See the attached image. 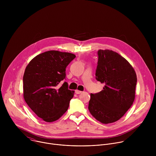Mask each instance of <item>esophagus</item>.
Listing matches in <instances>:
<instances>
[{
    "instance_id": "obj_1",
    "label": "esophagus",
    "mask_w": 156,
    "mask_h": 156,
    "mask_svg": "<svg viewBox=\"0 0 156 156\" xmlns=\"http://www.w3.org/2000/svg\"><path fill=\"white\" fill-rule=\"evenodd\" d=\"M82 93V91H79V90H76L75 91V93L76 94H81Z\"/></svg>"
}]
</instances>
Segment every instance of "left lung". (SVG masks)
I'll return each instance as SVG.
<instances>
[{"label": "left lung", "mask_w": 156, "mask_h": 156, "mask_svg": "<svg viewBox=\"0 0 156 156\" xmlns=\"http://www.w3.org/2000/svg\"><path fill=\"white\" fill-rule=\"evenodd\" d=\"M98 55L96 79L104 86L91 94L88 108L96 120L107 124L119 120L133 105L137 78L131 65L118 53L99 49Z\"/></svg>", "instance_id": "obj_1"}]
</instances>
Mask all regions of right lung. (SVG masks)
<instances>
[{
  "mask_svg": "<svg viewBox=\"0 0 156 156\" xmlns=\"http://www.w3.org/2000/svg\"><path fill=\"white\" fill-rule=\"evenodd\" d=\"M76 57L69 52L47 51L36 56L23 75V96L33 112L47 122L58 120L67 110L73 91L65 79L66 68Z\"/></svg>",
  "mask_w": 156,
  "mask_h": 156,
  "instance_id": "add662e5",
  "label": "right lung"
}]
</instances>
